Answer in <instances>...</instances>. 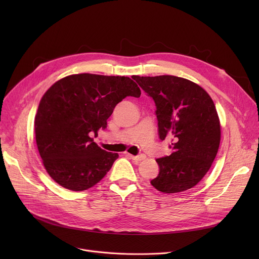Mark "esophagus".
Returning <instances> with one entry per match:
<instances>
[{
  "label": "esophagus",
  "instance_id": "esophagus-1",
  "mask_svg": "<svg viewBox=\"0 0 259 259\" xmlns=\"http://www.w3.org/2000/svg\"><path fill=\"white\" fill-rule=\"evenodd\" d=\"M128 155H129L130 158H132L135 161H141V160H144L146 158L145 154H140V155H130V154H128Z\"/></svg>",
  "mask_w": 259,
  "mask_h": 259
}]
</instances>
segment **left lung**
I'll list each match as a JSON object with an SVG mask.
<instances>
[{
	"mask_svg": "<svg viewBox=\"0 0 259 259\" xmlns=\"http://www.w3.org/2000/svg\"><path fill=\"white\" fill-rule=\"evenodd\" d=\"M134 79L155 103L159 139L172 140V153L156 159L159 173L151 185L164 193L191 189L209 171L221 143L220 118L212 99L200 86L179 76Z\"/></svg>",
	"mask_w": 259,
	"mask_h": 259,
	"instance_id": "obj_1",
	"label": "left lung"
}]
</instances>
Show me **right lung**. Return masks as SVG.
<instances>
[{
  "instance_id": "right-lung-1",
  "label": "right lung",
  "mask_w": 259,
  "mask_h": 259,
  "mask_svg": "<svg viewBox=\"0 0 259 259\" xmlns=\"http://www.w3.org/2000/svg\"><path fill=\"white\" fill-rule=\"evenodd\" d=\"M140 95L137 83L127 76L80 73L54 83L34 119L37 149L50 178L71 191L97 185L118 154L103 150L90 135L107 127L119 102Z\"/></svg>"
}]
</instances>
